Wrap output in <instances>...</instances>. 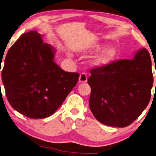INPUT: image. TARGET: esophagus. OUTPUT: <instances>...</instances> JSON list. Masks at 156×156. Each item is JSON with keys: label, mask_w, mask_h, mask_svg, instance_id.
Instances as JSON below:
<instances>
[{"label": "esophagus", "mask_w": 156, "mask_h": 156, "mask_svg": "<svg viewBox=\"0 0 156 156\" xmlns=\"http://www.w3.org/2000/svg\"><path fill=\"white\" fill-rule=\"evenodd\" d=\"M87 76L85 73H81L80 76V78H79V81H80V82L81 83H85L87 81Z\"/></svg>", "instance_id": "obj_1"}]
</instances>
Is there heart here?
Instances as JSON below:
<instances>
[{
    "label": "heart",
    "instance_id": "obj_1",
    "mask_svg": "<svg viewBox=\"0 0 156 156\" xmlns=\"http://www.w3.org/2000/svg\"><path fill=\"white\" fill-rule=\"evenodd\" d=\"M105 47L104 44L95 43V44H91V46H90V47L87 49V51L90 52V53L96 52L100 51ZM118 54L119 51L115 47H107L92 59L91 64L94 66L99 67L106 66V65L114 61L118 57Z\"/></svg>",
    "mask_w": 156,
    "mask_h": 156
}]
</instances>
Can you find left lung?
<instances>
[{"label":"left lung","instance_id":"obj_1","mask_svg":"<svg viewBox=\"0 0 156 156\" xmlns=\"http://www.w3.org/2000/svg\"><path fill=\"white\" fill-rule=\"evenodd\" d=\"M89 106L105 125L123 128L140 116L149 103L153 77L151 59L144 48L133 59L119 60L90 70Z\"/></svg>","mask_w":156,"mask_h":156}]
</instances>
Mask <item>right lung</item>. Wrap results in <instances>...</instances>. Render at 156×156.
Listing matches in <instances>:
<instances>
[{
	"mask_svg": "<svg viewBox=\"0 0 156 156\" xmlns=\"http://www.w3.org/2000/svg\"><path fill=\"white\" fill-rule=\"evenodd\" d=\"M42 37L36 30L21 35L8 50L1 73L11 106L35 119L53 114L80 77L55 63L56 49Z\"/></svg>",
	"mask_w": 156,
	"mask_h": 156,
	"instance_id": "obj_1",
	"label": "right lung"
}]
</instances>
